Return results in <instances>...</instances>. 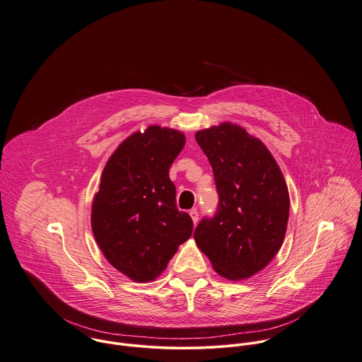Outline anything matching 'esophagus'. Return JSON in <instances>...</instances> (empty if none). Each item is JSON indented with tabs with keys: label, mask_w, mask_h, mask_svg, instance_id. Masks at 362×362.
<instances>
[{
	"label": "esophagus",
	"mask_w": 362,
	"mask_h": 362,
	"mask_svg": "<svg viewBox=\"0 0 362 362\" xmlns=\"http://www.w3.org/2000/svg\"><path fill=\"white\" fill-rule=\"evenodd\" d=\"M189 214H190V216H192L193 222H194V223H197V222H199V211H197V209H192Z\"/></svg>",
	"instance_id": "obj_1"
}]
</instances>
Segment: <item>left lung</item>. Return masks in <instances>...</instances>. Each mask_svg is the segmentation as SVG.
<instances>
[{"instance_id":"left-lung-1","label":"left lung","mask_w":362,"mask_h":362,"mask_svg":"<svg viewBox=\"0 0 362 362\" xmlns=\"http://www.w3.org/2000/svg\"><path fill=\"white\" fill-rule=\"evenodd\" d=\"M212 166L219 202L202 218L194 240L214 269L230 281L264 269L276 255L288 221V192L269 150L241 126L222 123L196 133Z\"/></svg>"}]
</instances>
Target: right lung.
<instances>
[{
	"label": "right lung",
	"mask_w": 362,
	"mask_h": 362,
	"mask_svg": "<svg viewBox=\"0 0 362 362\" xmlns=\"http://www.w3.org/2000/svg\"><path fill=\"white\" fill-rule=\"evenodd\" d=\"M183 146V133L148 126L127 137L103 170L91 208L93 233L108 262L132 281L160 276L193 233L169 179Z\"/></svg>",
	"instance_id": "right-lung-1"
}]
</instances>
